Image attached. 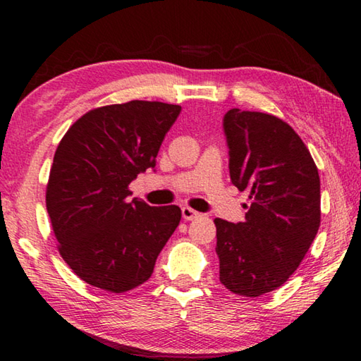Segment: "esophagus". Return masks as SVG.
Instances as JSON below:
<instances>
[{
  "label": "esophagus",
  "mask_w": 361,
  "mask_h": 361,
  "mask_svg": "<svg viewBox=\"0 0 361 361\" xmlns=\"http://www.w3.org/2000/svg\"><path fill=\"white\" fill-rule=\"evenodd\" d=\"M181 215H183V218L186 219V221H192V219L200 216V213L192 210V209H189V207H183V209H181Z\"/></svg>",
  "instance_id": "1"
}]
</instances>
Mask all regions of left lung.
<instances>
[{"label": "left lung", "mask_w": 361, "mask_h": 361, "mask_svg": "<svg viewBox=\"0 0 361 361\" xmlns=\"http://www.w3.org/2000/svg\"><path fill=\"white\" fill-rule=\"evenodd\" d=\"M229 173L250 192L243 223L215 219L219 282L256 298L277 290L301 264L320 228L319 169L301 137L277 116H224Z\"/></svg>", "instance_id": "1"}]
</instances>
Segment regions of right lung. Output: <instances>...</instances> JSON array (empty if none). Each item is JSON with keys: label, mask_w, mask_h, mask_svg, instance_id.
<instances>
[{"label": "right lung", "mask_w": 361, "mask_h": 361, "mask_svg": "<svg viewBox=\"0 0 361 361\" xmlns=\"http://www.w3.org/2000/svg\"><path fill=\"white\" fill-rule=\"evenodd\" d=\"M180 105L132 100L94 108L57 146L46 207L59 253L85 283L126 293L151 277L176 226V205L129 200V185L156 166Z\"/></svg>", "instance_id": "add662e5"}]
</instances>
